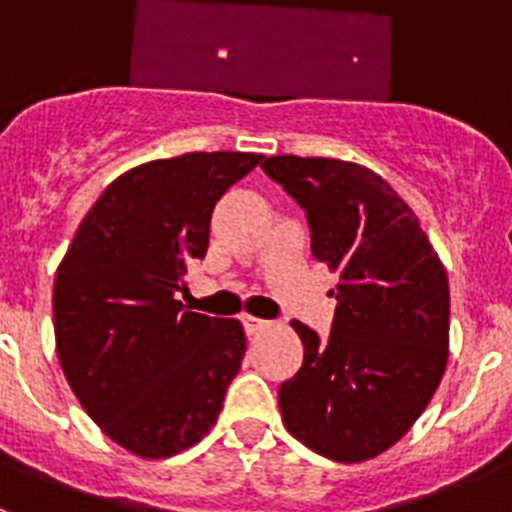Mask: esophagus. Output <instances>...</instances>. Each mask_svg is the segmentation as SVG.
Returning <instances> with one entry per match:
<instances>
[{
	"instance_id": "obj_1",
	"label": "esophagus",
	"mask_w": 512,
	"mask_h": 512,
	"mask_svg": "<svg viewBox=\"0 0 512 512\" xmlns=\"http://www.w3.org/2000/svg\"><path fill=\"white\" fill-rule=\"evenodd\" d=\"M243 328H246L248 336H256V333H261L264 328H269V323L261 318H253V315H246V318H243Z\"/></svg>"
}]
</instances>
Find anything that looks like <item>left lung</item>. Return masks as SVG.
<instances>
[{"label":"left lung","instance_id":"left-lung-1","mask_svg":"<svg viewBox=\"0 0 512 512\" xmlns=\"http://www.w3.org/2000/svg\"><path fill=\"white\" fill-rule=\"evenodd\" d=\"M261 169L305 210L312 256L338 271L336 318L320 341L300 320V372L279 387L287 431L354 464L420 418L449 359V277L408 202L366 166L271 156Z\"/></svg>","mask_w":512,"mask_h":512}]
</instances>
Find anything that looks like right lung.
<instances>
[{"mask_svg": "<svg viewBox=\"0 0 512 512\" xmlns=\"http://www.w3.org/2000/svg\"><path fill=\"white\" fill-rule=\"evenodd\" d=\"M259 153H184L117 176L81 220L53 284L61 369L122 449L166 459L215 425L241 369L238 320L184 310L176 292L205 259L217 200Z\"/></svg>", "mask_w": 512, "mask_h": 512, "instance_id": "add662e5", "label": "right lung"}]
</instances>
